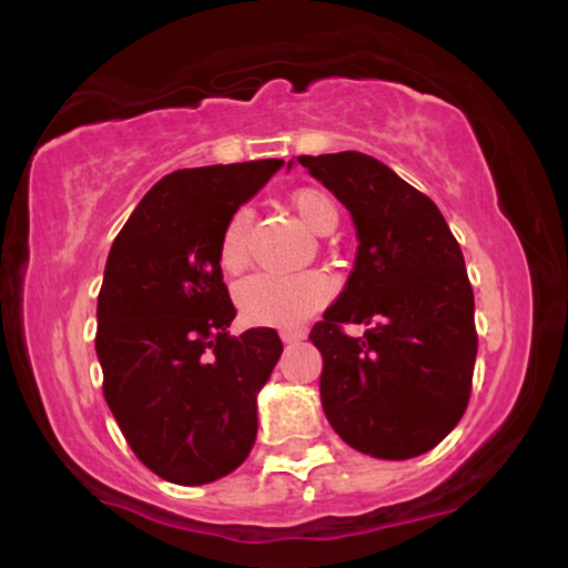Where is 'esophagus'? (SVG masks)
<instances>
[{
	"instance_id": "esophagus-1",
	"label": "esophagus",
	"mask_w": 568,
	"mask_h": 568,
	"mask_svg": "<svg viewBox=\"0 0 568 568\" xmlns=\"http://www.w3.org/2000/svg\"><path fill=\"white\" fill-rule=\"evenodd\" d=\"M306 334L302 328H285V331H280V338H283L285 344H293V342H302Z\"/></svg>"
}]
</instances>
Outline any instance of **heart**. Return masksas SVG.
Segmentation results:
<instances>
[{
  "label": "heart",
  "instance_id": "b5f03b06",
  "mask_svg": "<svg viewBox=\"0 0 568 568\" xmlns=\"http://www.w3.org/2000/svg\"><path fill=\"white\" fill-rule=\"evenodd\" d=\"M296 216L310 226L312 232L328 234L336 226L338 211L328 194L317 189H298L291 197ZM247 230H251V211L240 207L226 224L221 237V264L224 270H240L247 258ZM331 283L317 272L304 275H258L245 277L234 291L240 315L245 323L253 325H277V328H293L302 325L306 317L315 315L328 302Z\"/></svg>",
  "mask_w": 568,
  "mask_h": 568
}]
</instances>
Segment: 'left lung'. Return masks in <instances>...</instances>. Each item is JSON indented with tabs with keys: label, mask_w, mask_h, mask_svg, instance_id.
I'll return each instance as SVG.
<instances>
[{
	"label": "left lung",
	"mask_w": 568,
	"mask_h": 568,
	"mask_svg": "<svg viewBox=\"0 0 568 568\" xmlns=\"http://www.w3.org/2000/svg\"><path fill=\"white\" fill-rule=\"evenodd\" d=\"M298 165L334 192L357 232L347 285L310 334L323 355L325 416L361 454H425L459 425L473 389L478 334L462 247L438 205L384 162L338 152ZM344 322L369 331L352 339Z\"/></svg>",
	"instance_id": "8db88e82"
}]
</instances>
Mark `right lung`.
Returning <instances> with one entry per match:
<instances>
[{
	"label": "right lung",
	"mask_w": 568,
	"mask_h": 568,
	"mask_svg": "<svg viewBox=\"0 0 568 568\" xmlns=\"http://www.w3.org/2000/svg\"><path fill=\"white\" fill-rule=\"evenodd\" d=\"M280 168L253 160L165 175L109 251L95 331L103 397L133 454L171 484L224 478L256 440V397L283 342L275 328L230 336L237 312L219 253L237 207Z\"/></svg>",
	"instance_id": "1"
}]
</instances>
